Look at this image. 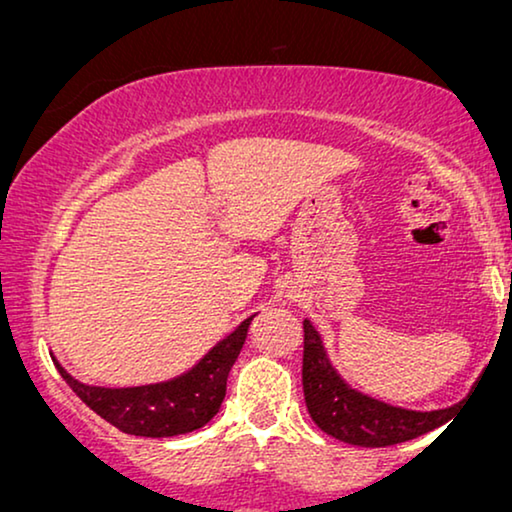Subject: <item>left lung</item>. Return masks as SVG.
<instances>
[{
    "instance_id": "8db88e82",
    "label": "left lung",
    "mask_w": 512,
    "mask_h": 512,
    "mask_svg": "<svg viewBox=\"0 0 512 512\" xmlns=\"http://www.w3.org/2000/svg\"><path fill=\"white\" fill-rule=\"evenodd\" d=\"M305 355H302V388L311 420L351 446L385 448L422 436L448 422L457 406L436 411H411L385 404L348 385L328 358L321 335L305 318Z\"/></svg>"
}]
</instances>
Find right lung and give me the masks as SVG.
<instances>
[{
    "label": "right lung",
    "instance_id": "1",
    "mask_svg": "<svg viewBox=\"0 0 512 512\" xmlns=\"http://www.w3.org/2000/svg\"><path fill=\"white\" fill-rule=\"evenodd\" d=\"M254 316L214 344L189 372L170 381L136 385V388H101V385L76 381L57 360L55 367L96 416L120 432L150 436V439L189 434L207 425L219 413L226 397L228 374L238 360Z\"/></svg>",
    "mask_w": 512,
    "mask_h": 512
}]
</instances>
